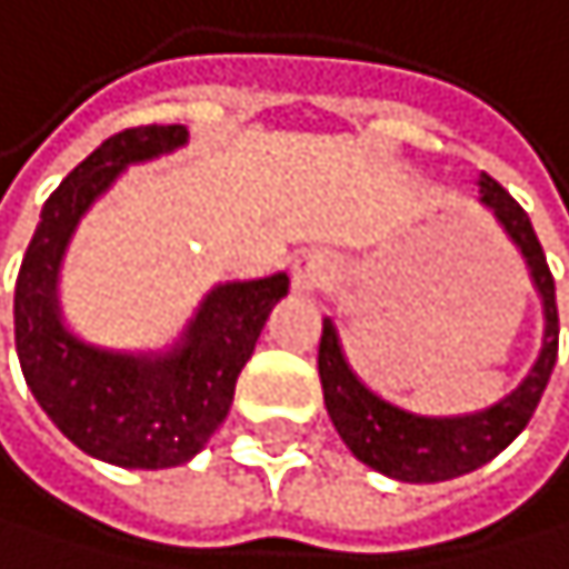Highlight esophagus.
<instances>
[{"label": "esophagus", "instance_id": "34e87169", "mask_svg": "<svg viewBox=\"0 0 569 569\" xmlns=\"http://www.w3.org/2000/svg\"><path fill=\"white\" fill-rule=\"evenodd\" d=\"M290 276H293L297 293H321L335 282L338 262H335V256H328V251H303V256L293 259Z\"/></svg>", "mask_w": 569, "mask_h": 569}]
</instances>
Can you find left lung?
I'll use <instances>...</instances> for the list:
<instances>
[{"instance_id":"left-lung-1","label":"left lung","mask_w":569,"mask_h":569,"mask_svg":"<svg viewBox=\"0 0 569 569\" xmlns=\"http://www.w3.org/2000/svg\"><path fill=\"white\" fill-rule=\"evenodd\" d=\"M477 189H480V207L495 213L498 228L518 248V256L526 259L529 279L542 300V349L532 369L526 372V380L511 393L487 403L480 411L418 415L362 383L346 349H341V338L331 318H325V331H321L318 372L325 387V408L331 415L335 431L369 470L403 483L452 480L462 473H473L498 452H505L521 436V428L529 425L549 383V372L557 366V349H560L557 287H552L532 220L487 172H480Z\"/></svg>"}]
</instances>
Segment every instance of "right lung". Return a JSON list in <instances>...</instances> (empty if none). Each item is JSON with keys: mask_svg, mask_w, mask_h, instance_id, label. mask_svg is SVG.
I'll return each instance as SVG.
<instances>
[{"mask_svg": "<svg viewBox=\"0 0 569 569\" xmlns=\"http://www.w3.org/2000/svg\"><path fill=\"white\" fill-rule=\"evenodd\" d=\"M189 141L182 123L133 127L102 141L40 210L17 276V356L30 393L68 442L123 470H169L197 456L228 418L241 366L290 276L217 282L182 335L158 352H120L79 338L61 313L64 251L92 203L130 169Z\"/></svg>", "mask_w": 569, "mask_h": 569, "instance_id": "right-lung-1", "label": "right lung"}]
</instances>
